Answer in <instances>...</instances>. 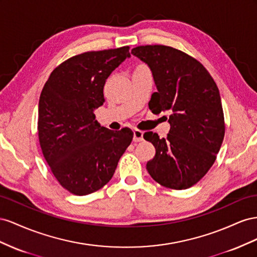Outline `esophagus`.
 Returning a JSON list of instances; mask_svg holds the SVG:
<instances>
[{"label": "esophagus", "mask_w": 257, "mask_h": 257, "mask_svg": "<svg viewBox=\"0 0 257 257\" xmlns=\"http://www.w3.org/2000/svg\"><path fill=\"white\" fill-rule=\"evenodd\" d=\"M143 140V133L140 130H134V141L135 142H141Z\"/></svg>", "instance_id": "esophagus-1"}]
</instances>
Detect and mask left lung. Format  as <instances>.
I'll use <instances>...</instances> for the list:
<instances>
[{
  "instance_id": "1",
  "label": "left lung",
  "mask_w": 257,
  "mask_h": 257,
  "mask_svg": "<svg viewBox=\"0 0 257 257\" xmlns=\"http://www.w3.org/2000/svg\"><path fill=\"white\" fill-rule=\"evenodd\" d=\"M131 54L151 69L157 91L151 109L169 112L168 137L145 133L156 149L146 164L160 185L186 189L199 182L214 164L224 139L225 123L221 96L203 65L181 50L164 45L138 46Z\"/></svg>"
}]
</instances>
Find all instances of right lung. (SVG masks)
<instances>
[{
    "mask_svg": "<svg viewBox=\"0 0 257 257\" xmlns=\"http://www.w3.org/2000/svg\"><path fill=\"white\" fill-rule=\"evenodd\" d=\"M129 57L128 46L72 57L51 72L41 92L43 155L61 186L76 196L103 187L133 141L130 129L101 127L93 113L104 102L106 78Z\"/></svg>",
    "mask_w": 257,
    "mask_h": 257,
    "instance_id": "1",
    "label": "right lung"
}]
</instances>
